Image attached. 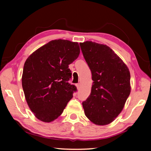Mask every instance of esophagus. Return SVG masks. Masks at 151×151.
Instances as JSON below:
<instances>
[{"mask_svg": "<svg viewBox=\"0 0 151 151\" xmlns=\"http://www.w3.org/2000/svg\"><path fill=\"white\" fill-rule=\"evenodd\" d=\"M76 88H77V89H78V90H79V88H80V86H81V85H80V84H79V83H78V84H76Z\"/></svg>", "mask_w": 151, "mask_h": 151, "instance_id": "esophagus-1", "label": "esophagus"}]
</instances>
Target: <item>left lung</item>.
Here are the masks:
<instances>
[{"label": "left lung", "mask_w": 151, "mask_h": 151, "mask_svg": "<svg viewBox=\"0 0 151 151\" xmlns=\"http://www.w3.org/2000/svg\"><path fill=\"white\" fill-rule=\"evenodd\" d=\"M92 73L91 93L83 106L86 116L96 125H106L124 108L131 93V75L122 60L105 45L80 43Z\"/></svg>", "instance_id": "1"}]
</instances>
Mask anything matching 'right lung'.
I'll return each instance as SVG.
<instances>
[{
	"label": "right lung",
	"mask_w": 151,
	"mask_h": 151,
	"mask_svg": "<svg viewBox=\"0 0 151 151\" xmlns=\"http://www.w3.org/2000/svg\"><path fill=\"white\" fill-rule=\"evenodd\" d=\"M80 54L78 43L53 40L38 48L25 61L22 86L30 109L37 118L50 122L63 113L76 91L68 83V65Z\"/></svg>",
	"instance_id": "add662e5"
}]
</instances>
